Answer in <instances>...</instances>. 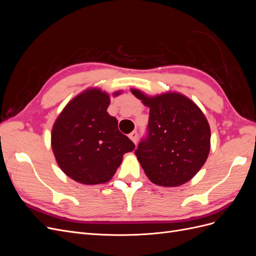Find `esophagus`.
Wrapping results in <instances>:
<instances>
[{
  "label": "esophagus",
  "mask_w": 256,
  "mask_h": 256,
  "mask_svg": "<svg viewBox=\"0 0 256 256\" xmlns=\"http://www.w3.org/2000/svg\"><path fill=\"white\" fill-rule=\"evenodd\" d=\"M129 138H130L131 141H132L134 144H136V142H138V132H136V131H132V132L129 134Z\"/></svg>",
  "instance_id": "34e87169"
}]
</instances>
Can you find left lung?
<instances>
[{
  "label": "left lung",
  "mask_w": 256,
  "mask_h": 256,
  "mask_svg": "<svg viewBox=\"0 0 256 256\" xmlns=\"http://www.w3.org/2000/svg\"><path fill=\"white\" fill-rule=\"evenodd\" d=\"M130 90L150 108L148 136L134 152L146 176L162 187L192 180L210 150V127L202 110L177 92L148 96Z\"/></svg>",
  "instance_id": "8db88e82"
}]
</instances>
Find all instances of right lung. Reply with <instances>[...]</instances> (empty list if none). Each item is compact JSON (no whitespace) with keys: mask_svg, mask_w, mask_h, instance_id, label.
Masks as SVG:
<instances>
[{"mask_svg":"<svg viewBox=\"0 0 256 256\" xmlns=\"http://www.w3.org/2000/svg\"><path fill=\"white\" fill-rule=\"evenodd\" d=\"M122 90L113 92V97ZM110 95L86 88L69 102L52 127L54 157L68 177L83 184L111 180L122 156L134 144L118 128V120L106 112Z\"/></svg>","mask_w":256,"mask_h":256,"instance_id":"obj_1","label":"right lung"}]
</instances>
